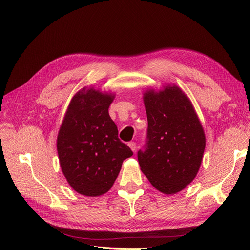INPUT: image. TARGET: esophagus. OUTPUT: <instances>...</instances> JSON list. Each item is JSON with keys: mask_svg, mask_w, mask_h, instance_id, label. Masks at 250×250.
Wrapping results in <instances>:
<instances>
[{"mask_svg": "<svg viewBox=\"0 0 250 250\" xmlns=\"http://www.w3.org/2000/svg\"><path fill=\"white\" fill-rule=\"evenodd\" d=\"M128 146H129L130 149H132L133 152H136V150H137V145H136L135 142H129V143H128Z\"/></svg>", "mask_w": 250, "mask_h": 250, "instance_id": "34e87169", "label": "esophagus"}]
</instances>
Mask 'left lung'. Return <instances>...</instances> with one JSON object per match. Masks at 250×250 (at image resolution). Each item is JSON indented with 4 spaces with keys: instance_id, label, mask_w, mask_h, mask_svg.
I'll list each match as a JSON object with an SVG mask.
<instances>
[{
    "instance_id": "1",
    "label": "left lung",
    "mask_w": 250,
    "mask_h": 250,
    "mask_svg": "<svg viewBox=\"0 0 250 250\" xmlns=\"http://www.w3.org/2000/svg\"><path fill=\"white\" fill-rule=\"evenodd\" d=\"M148 130L144 150L138 152L142 172L151 185L173 194L194 179L206 147L201 122L190 100L177 86L144 93Z\"/></svg>"
}]
</instances>
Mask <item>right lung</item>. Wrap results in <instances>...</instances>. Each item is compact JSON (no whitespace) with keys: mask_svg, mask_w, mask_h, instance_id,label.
Masks as SVG:
<instances>
[{"mask_svg":"<svg viewBox=\"0 0 250 250\" xmlns=\"http://www.w3.org/2000/svg\"><path fill=\"white\" fill-rule=\"evenodd\" d=\"M114 95L83 88L72 98L59 130L57 148L62 171L71 188L86 196L107 192L124 160L133 156L118 139L108 108Z\"/></svg>","mask_w":250,"mask_h":250,"instance_id":"obj_1","label":"right lung"}]
</instances>
